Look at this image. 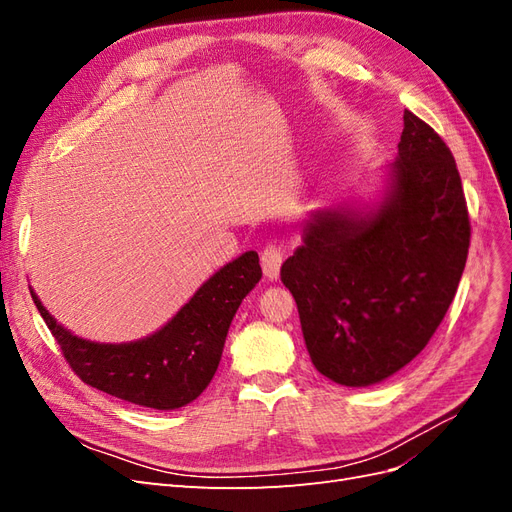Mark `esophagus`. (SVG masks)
Masks as SVG:
<instances>
[{
  "label": "esophagus",
  "instance_id": "34e87169",
  "mask_svg": "<svg viewBox=\"0 0 512 512\" xmlns=\"http://www.w3.org/2000/svg\"><path fill=\"white\" fill-rule=\"evenodd\" d=\"M282 260H284V252L277 245H267L265 250H262L260 265H262V271H265L269 280H277V275H280Z\"/></svg>",
  "mask_w": 512,
  "mask_h": 512
}]
</instances>
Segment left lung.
Wrapping results in <instances>:
<instances>
[{"label":"left lung","instance_id":"1","mask_svg":"<svg viewBox=\"0 0 512 512\" xmlns=\"http://www.w3.org/2000/svg\"><path fill=\"white\" fill-rule=\"evenodd\" d=\"M380 177L369 200L312 211L280 271L314 367L356 389L421 354L455 299L470 247L453 153L410 111Z\"/></svg>","mask_w":512,"mask_h":512}]
</instances>
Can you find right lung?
I'll list each match as a JSON object with an SVG mask.
<instances>
[{
    "label": "right lung",
    "instance_id": "right-lung-1",
    "mask_svg": "<svg viewBox=\"0 0 512 512\" xmlns=\"http://www.w3.org/2000/svg\"><path fill=\"white\" fill-rule=\"evenodd\" d=\"M254 250L241 254L200 286L164 327L134 342L106 344L74 335L32 299L66 361L85 384L153 410L192 404L218 371L230 322L241 301L260 282Z\"/></svg>",
    "mask_w": 512,
    "mask_h": 512
}]
</instances>
